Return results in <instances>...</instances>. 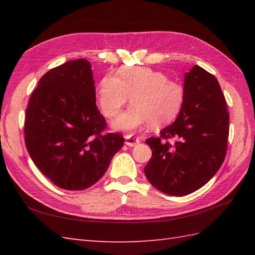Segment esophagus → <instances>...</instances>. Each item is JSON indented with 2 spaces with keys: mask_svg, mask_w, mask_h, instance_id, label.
<instances>
[{
  "mask_svg": "<svg viewBox=\"0 0 255 255\" xmlns=\"http://www.w3.org/2000/svg\"><path fill=\"white\" fill-rule=\"evenodd\" d=\"M125 143H126L127 145H129V147H133V145H136L137 143H139L140 142V140H139V138H134V137H131V136H126L125 137Z\"/></svg>",
  "mask_w": 255,
  "mask_h": 255,
  "instance_id": "1",
  "label": "esophagus"
}]
</instances>
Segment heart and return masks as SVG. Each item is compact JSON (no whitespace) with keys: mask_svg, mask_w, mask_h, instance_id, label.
<instances>
[{"mask_svg":"<svg viewBox=\"0 0 255 255\" xmlns=\"http://www.w3.org/2000/svg\"><path fill=\"white\" fill-rule=\"evenodd\" d=\"M130 97L131 106L112 123L117 131L133 132L145 125L161 127L180 114L185 91L161 71L147 67H125L106 74L97 84L96 99L102 113L115 117Z\"/></svg>","mask_w":255,"mask_h":255,"instance_id":"heart-1","label":"heart"}]
</instances>
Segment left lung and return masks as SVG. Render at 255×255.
<instances>
[{
	"instance_id": "left-lung-1",
	"label": "left lung",
	"mask_w": 255,
	"mask_h": 255,
	"mask_svg": "<svg viewBox=\"0 0 255 255\" xmlns=\"http://www.w3.org/2000/svg\"><path fill=\"white\" fill-rule=\"evenodd\" d=\"M185 99L176 121L145 140L152 156L144 166L148 181L160 192L184 196L204 186L224 163L229 113L218 80L199 66L184 78ZM167 138H174L170 144Z\"/></svg>"
}]
</instances>
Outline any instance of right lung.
<instances>
[{
	"mask_svg": "<svg viewBox=\"0 0 255 255\" xmlns=\"http://www.w3.org/2000/svg\"><path fill=\"white\" fill-rule=\"evenodd\" d=\"M91 63L71 60L40 78L26 110L27 151L46 177L68 191L89 188L104 175L124 137L103 133Z\"/></svg>",
	"mask_w": 255,
	"mask_h": 255,
	"instance_id": "add662e5",
	"label": "right lung"
}]
</instances>
